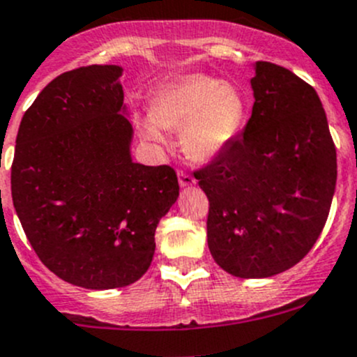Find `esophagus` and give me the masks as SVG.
<instances>
[{
    "instance_id": "1",
    "label": "esophagus",
    "mask_w": 357,
    "mask_h": 357,
    "mask_svg": "<svg viewBox=\"0 0 357 357\" xmlns=\"http://www.w3.org/2000/svg\"><path fill=\"white\" fill-rule=\"evenodd\" d=\"M178 181H179V186H181V188L195 185V178H193V176H190L188 172H185V171L178 172Z\"/></svg>"
}]
</instances>
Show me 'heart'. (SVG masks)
Instances as JSON below:
<instances>
[{"label": "heart", "instance_id": "1", "mask_svg": "<svg viewBox=\"0 0 357 357\" xmlns=\"http://www.w3.org/2000/svg\"><path fill=\"white\" fill-rule=\"evenodd\" d=\"M248 120V101L237 85L209 75H185L164 86L146 116H137L141 136L167 144L164 129H181V144L192 160L220 157L241 134Z\"/></svg>", "mask_w": 357, "mask_h": 357}]
</instances>
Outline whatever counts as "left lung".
<instances>
[{
  "mask_svg": "<svg viewBox=\"0 0 357 357\" xmlns=\"http://www.w3.org/2000/svg\"><path fill=\"white\" fill-rule=\"evenodd\" d=\"M251 119L193 172L209 199L207 245L242 279L288 271L316 244L337 185V150L321 99L282 66L256 62Z\"/></svg>",
  "mask_w": 357,
  "mask_h": 357,
  "instance_id": "left-lung-1",
  "label": "left lung"
}]
</instances>
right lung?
Listing matches in <instances>:
<instances>
[{
    "instance_id": "1",
    "label": "right lung",
    "mask_w": 357,
    "mask_h": 357,
    "mask_svg": "<svg viewBox=\"0 0 357 357\" xmlns=\"http://www.w3.org/2000/svg\"><path fill=\"white\" fill-rule=\"evenodd\" d=\"M122 71L62 73L24 113L15 141L12 199L27 241L48 271L86 289L143 278L179 195L174 169L132 162Z\"/></svg>"
}]
</instances>
